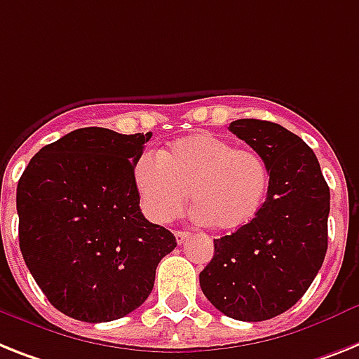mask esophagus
Wrapping results in <instances>:
<instances>
[{
  "mask_svg": "<svg viewBox=\"0 0 359 359\" xmlns=\"http://www.w3.org/2000/svg\"><path fill=\"white\" fill-rule=\"evenodd\" d=\"M191 233L189 231H176V240L177 244H185V242H189L191 240Z\"/></svg>",
  "mask_w": 359,
  "mask_h": 359,
  "instance_id": "esophagus-1",
  "label": "esophagus"
}]
</instances>
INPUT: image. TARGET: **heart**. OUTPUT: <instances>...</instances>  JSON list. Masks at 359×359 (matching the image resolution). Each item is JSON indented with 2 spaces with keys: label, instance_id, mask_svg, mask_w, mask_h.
I'll use <instances>...</instances> for the list:
<instances>
[{
  "label": "heart",
  "instance_id": "1",
  "mask_svg": "<svg viewBox=\"0 0 359 359\" xmlns=\"http://www.w3.org/2000/svg\"><path fill=\"white\" fill-rule=\"evenodd\" d=\"M133 180L144 215L154 224H168L182 215L191 191L194 218L222 233L251 224L269 185L268 167L259 154L235 148L212 133L176 139L158 159L143 156Z\"/></svg>",
  "mask_w": 359,
  "mask_h": 359
}]
</instances>
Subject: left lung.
<instances>
[{
    "mask_svg": "<svg viewBox=\"0 0 359 359\" xmlns=\"http://www.w3.org/2000/svg\"><path fill=\"white\" fill-rule=\"evenodd\" d=\"M229 130L264 159L268 196L251 224L215 240L200 286L227 318L266 321L297 303L321 269L330 189L312 148L280 124L238 119Z\"/></svg>",
    "mask_w": 359,
    "mask_h": 359,
    "instance_id": "obj_1",
    "label": "left lung"
}]
</instances>
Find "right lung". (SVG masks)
Masks as SVG:
<instances>
[{
	"label": "right lung",
	"mask_w": 359,
	"mask_h": 359,
	"mask_svg": "<svg viewBox=\"0 0 359 359\" xmlns=\"http://www.w3.org/2000/svg\"><path fill=\"white\" fill-rule=\"evenodd\" d=\"M152 132L79 128L29 161L16 191L20 250L49 303L106 323L147 301L176 236L139 209L133 170Z\"/></svg>",
	"instance_id": "obj_1"
}]
</instances>
